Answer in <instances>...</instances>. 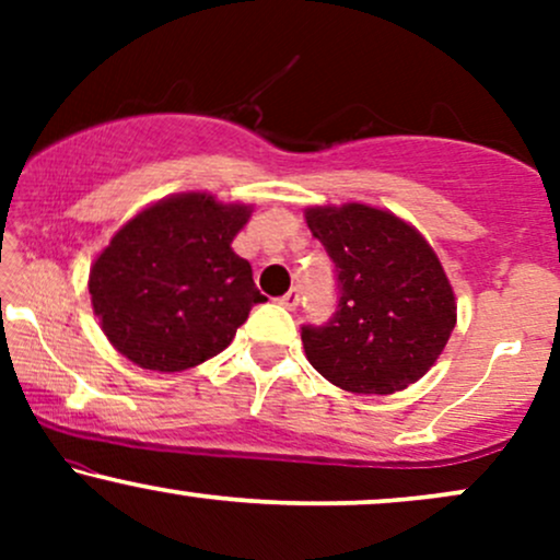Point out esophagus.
<instances>
[{
    "instance_id": "esophagus-1",
    "label": "esophagus",
    "mask_w": 560,
    "mask_h": 560,
    "mask_svg": "<svg viewBox=\"0 0 560 560\" xmlns=\"http://www.w3.org/2000/svg\"><path fill=\"white\" fill-rule=\"evenodd\" d=\"M279 302H281V305H284V307H289V311H294V307H298V302H300V289L292 287Z\"/></svg>"
}]
</instances>
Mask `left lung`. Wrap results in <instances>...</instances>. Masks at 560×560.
<instances>
[{
	"mask_svg": "<svg viewBox=\"0 0 560 560\" xmlns=\"http://www.w3.org/2000/svg\"><path fill=\"white\" fill-rule=\"evenodd\" d=\"M307 229L337 276V311L302 326L313 369L355 395H392L432 369L455 329V298L413 226L369 205L311 208Z\"/></svg>",
	"mask_w": 560,
	"mask_h": 560,
	"instance_id": "1",
	"label": "left lung"
}]
</instances>
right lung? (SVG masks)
Masks as SVG:
<instances>
[{
  "instance_id": "right-lung-1",
  "label": "right lung",
  "mask_w": 560,
  "mask_h": 560,
  "mask_svg": "<svg viewBox=\"0 0 560 560\" xmlns=\"http://www.w3.org/2000/svg\"><path fill=\"white\" fill-rule=\"evenodd\" d=\"M249 218L244 205L178 195L128 221L89 276L102 331L128 361L184 371L229 347L266 294L231 249Z\"/></svg>"
}]
</instances>
